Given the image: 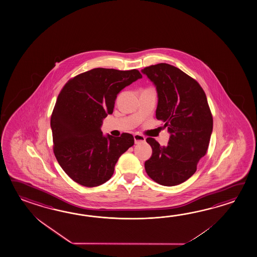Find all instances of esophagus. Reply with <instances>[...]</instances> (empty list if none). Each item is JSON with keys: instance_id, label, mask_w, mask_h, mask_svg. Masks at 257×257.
I'll list each match as a JSON object with an SVG mask.
<instances>
[{"instance_id": "34e87169", "label": "esophagus", "mask_w": 257, "mask_h": 257, "mask_svg": "<svg viewBox=\"0 0 257 257\" xmlns=\"http://www.w3.org/2000/svg\"><path fill=\"white\" fill-rule=\"evenodd\" d=\"M134 138H135V143L136 144H139V143H144L146 141V137L142 136L140 134H135L134 135Z\"/></svg>"}]
</instances>
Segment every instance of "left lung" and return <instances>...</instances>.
I'll list each match as a JSON object with an SVG mask.
<instances>
[{
  "mask_svg": "<svg viewBox=\"0 0 257 257\" xmlns=\"http://www.w3.org/2000/svg\"><path fill=\"white\" fill-rule=\"evenodd\" d=\"M142 72L157 86V119L170 133L167 147L147 138L153 154L145 163L146 171L163 186L183 183L196 172L210 144L213 119L207 97L196 79L169 64L152 65Z\"/></svg>",
  "mask_w": 257,
  "mask_h": 257,
  "instance_id": "8db88e82",
  "label": "left lung"
}]
</instances>
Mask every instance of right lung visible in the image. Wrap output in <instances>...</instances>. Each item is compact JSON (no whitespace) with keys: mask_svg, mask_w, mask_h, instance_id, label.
<instances>
[{"mask_svg":"<svg viewBox=\"0 0 257 257\" xmlns=\"http://www.w3.org/2000/svg\"><path fill=\"white\" fill-rule=\"evenodd\" d=\"M142 74L137 69H90L69 79L51 114L53 151L69 178L84 187L108 181L119 157L134 146L131 134L105 137L102 120L112 113L117 94Z\"/></svg>","mask_w":257,"mask_h":257,"instance_id":"right-lung-1","label":"right lung"}]
</instances>
